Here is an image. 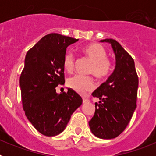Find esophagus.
Segmentation results:
<instances>
[{"mask_svg":"<svg viewBox=\"0 0 156 156\" xmlns=\"http://www.w3.org/2000/svg\"><path fill=\"white\" fill-rule=\"evenodd\" d=\"M88 101H90V100H89V99L86 98H83V104H84V103L88 102Z\"/></svg>","mask_w":156,"mask_h":156,"instance_id":"esophagus-1","label":"esophagus"}]
</instances>
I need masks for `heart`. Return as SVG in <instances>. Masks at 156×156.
<instances>
[{
    "instance_id": "heart-1",
    "label": "heart",
    "mask_w": 156,
    "mask_h": 156,
    "mask_svg": "<svg viewBox=\"0 0 156 156\" xmlns=\"http://www.w3.org/2000/svg\"><path fill=\"white\" fill-rule=\"evenodd\" d=\"M82 53L91 62L89 73L93 74L98 79H104L109 75L112 70V62L106 58L105 48L98 43H91L81 49ZM75 64V57L71 51H67L63 58V68L66 71H73ZM66 85L79 94H86L94 90V83L91 77L75 75L69 77Z\"/></svg>"
}]
</instances>
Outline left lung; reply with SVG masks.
Listing matches in <instances>:
<instances>
[{
    "label": "left lung",
    "instance_id": "left-lung-1",
    "mask_svg": "<svg viewBox=\"0 0 156 156\" xmlns=\"http://www.w3.org/2000/svg\"><path fill=\"white\" fill-rule=\"evenodd\" d=\"M100 41L111 44L115 66L107 80L92 93L100 101L95 103L94 115L89 126L96 137L112 139L126 129L137 108L138 77L133 59L119 43L113 39Z\"/></svg>",
    "mask_w": 156,
    "mask_h": 156
}]
</instances>
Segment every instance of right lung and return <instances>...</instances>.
I'll return each mask as SVG.
<instances>
[{"mask_svg":"<svg viewBox=\"0 0 156 156\" xmlns=\"http://www.w3.org/2000/svg\"><path fill=\"white\" fill-rule=\"evenodd\" d=\"M78 39L58 34L44 36L27 52L20 76L23 109L37 130L48 137L63 131L82 98L71 88L56 93L65 83L63 58L66 48Z\"/></svg>","mask_w":156,"mask_h":156,"instance_id":"1","label":"right lung"}]
</instances>
